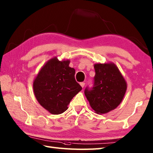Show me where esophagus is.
<instances>
[{"label": "esophagus", "instance_id": "1", "mask_svg": "<svg viewBox=\"0 0 153 153\" xmlns=\"http://www.w3.org/2000/svg\"><path fill=\"white\" fill-rule=\"evenodd\" d=\"M80 85L82 86V87H83H83L85 86V83H84V82H82V83H80Z\"/></svg>", "mask_w": 153, "mask_h": 153}]
</instances>
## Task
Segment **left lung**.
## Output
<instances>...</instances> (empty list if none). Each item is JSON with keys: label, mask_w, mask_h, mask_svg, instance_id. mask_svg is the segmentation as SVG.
<instances>
[{"label": "left lung", "mask_w": 153, "mask_h": 153, "mask_svg": "<svg viewBox=\"0 0 153 153\" xmlns=\"http://www.w3.org/2000/svg\"><path fill=\"white\" fill-rule=\"evenodd\" d=\"M95 76L91 89H85V95L97 114H105L115 109L121 102L127 83L114 63L95 64Z\"/></svg>", "instance_id": "left-lung-1"}]
</instances>
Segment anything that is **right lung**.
<instances>
[{"mask_svg":"<svg viewBox=\"0 0 153 153\" xmlns=\"http://www.w3.org/2000/svg\"><path fill=\"white\" fill-rule=\"evenodd\" d=\"M69 64L68 60L52 58L42 67L33 82L37 101L53 114L66 111L71 100L82 89L75 79L76 71Z\"/></svg>","mask_w":153,"mask_h":153,"instance_id":"right-lung-1","label":"right lung"}]
</instances>
